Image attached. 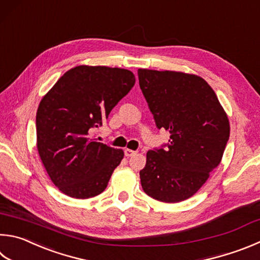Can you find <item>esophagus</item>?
<instances>
[{
  "mask_svg": "<svg viewBox=\"0 0 260 260\" xmlns=\"http://www.w3.org/2000/svg\"><path fill=\"white\" fill-rule=\"evenodd\" d=\"M124 153H125L126 157L128 158V157H132V155H134L136 153V151H133V150H131V149H125Z\"/></svg>",
  "mask_w": 260,
  "mask_h": 260,
  "instance_id": "obj_1",
  "label": "esophagus"
}]
</instances>
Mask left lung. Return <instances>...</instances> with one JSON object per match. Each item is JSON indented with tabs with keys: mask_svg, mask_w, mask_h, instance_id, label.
Listing matches in <instances>:
<instances>
[{
	"mask_svg": "<svg viewBox=\"0 0 260 260\" xmlns=\"http://www.w3.org/2000/svg\"><path fill=\"white\" fill-rule=\"evenodd\" d=\"M138 75L155 126L171 133L168 143L146 153L143 191L169 204L188 199L220 162L230 138L228 116L199 76L149 69Z\"/></svg>",
	"mask_w": 260,
	"mask_h": 260,
	"instance_id": "obj_1",
	"label": "left lung"
}]
</instances>
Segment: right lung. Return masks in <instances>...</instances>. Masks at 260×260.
Listing matches in <instances>:
<instances>
[{
	"instance_id": "obj_1",
	"label": "right lung",
	"mask_w": 260,
	"mask_h": 260,
	"mask_svg": "<svg viewBox=\"0 0 260 260\" xmlns=\"http://www.w3.org/2000/svg\"><path fill=\"white\" fill-rule=\"evenodd\" d=\"M127 69L78 66L42 99L36 114L37 149L51 181L76 199L106 190L122 150L91 139L110 111L134 86Z\"/></svg>"
}]
</instances>
